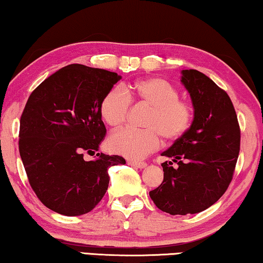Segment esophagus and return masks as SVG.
I'll use <instances>...</instances> for the list:
<instances>
[{
    "label": "esophagus",
    "instance_id": "esophagus-1",
    "mask_svg": "<svg viewBox=\"0 0 263 263\" xmlns=\"http://www.w3.org/2000/svg\"><path fill=\"white\" fill-rule=\"evenodd\" d=\"M130 165H133V167H136V168H140V169H143L147 167V163L145 162H140V161H129L128 162Z\"/></svg>",
    "mask_w": 263,
    "mask_h": 263
}]
</instances>
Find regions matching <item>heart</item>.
<instances>
[{"mask_svg": "<svg viewBox=\"0 0 263 263\" xmlns=\"http://www.w3.org/2000/svg\"><path fill=\"white\" fill-rule=\"evenodd\" d=\"M130 102L149 107L143 121L144 129H122L108 140L109 148L116 154L130 159H142L154 152L161 136L172 142L185 134L192 123V107L179 98V90L161 78L137 80L123 88H111L101 99L99 111L104 123L112 129L126 121Z\"/></svg>", "mask_w": 263, "mask_h": 263, "instance_id": "b5f03b06", "label": "heart"}]
</instances>
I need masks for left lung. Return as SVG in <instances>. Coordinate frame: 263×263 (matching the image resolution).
<instances>
[{
    "mask_svg": "<svg viewBox=\"0 0 263 263\" xmlns=\"http://www.w3.org/2000/svg\"><path fill=\"white\" fill-rule=\"evenodd\" d=\"M191 95L194 119L185 134L163 152V181L149 196L171 215L196 214L227 191L240 152V127L229 96L195 69L181 71ZM178 165L174 168L171 164Z\"/></svg>",
    "mask_w": 263,
    "mask_h": 263,
    "instance_id": "left-lung-1",
    "label": "left lung"
}]
</instances>
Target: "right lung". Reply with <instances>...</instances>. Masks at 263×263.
I'll use <instances>...</instances> for the list:
<instances>
[{
  "label": "right lung",
  "mask_w": 263,
  "mask_h": 263,
  "mask_svg": "<svg viewBox=\"0 0 263 263\" xmlns=\"http://www.w3.org/2000/svg\"><path fill=\"white\" fill-rule=\"evenodd\" d=\"M121 80L116 72L69 64L31 92L20 120L18 149L28 180L40 201L59 214L79 216L102 200L108 168L124 164L119 155L95 154L107 129L99 106Z\"/></svg>",
  "instance_id": "obj_1"
}]
</instances>
